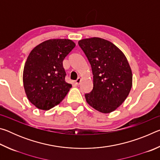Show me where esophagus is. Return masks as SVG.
I'll list each match as a JSON object with an SVG mask.
<instances>
[{
    "label": "esophagus",
    "mask_w": 160,
    "mask_h": 160,
    "mask_svg": "<svg viewBox=\"0 0 160 160\" xmlns=\"http://www.w3.org/2000/svg\"><path fill=\"white\" fill-rule=\"evenodd\" d=\"M80 82H81V78H78V79L76 80V81H75V85H79Z\"/></svg>",
    "instance_id": "1"
}]
</instances>
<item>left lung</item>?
<instances>
[{
	"label": "left lung",
	"mask_w": 160,
	"mask_h": 160,
	"mask_svg": "<svg viewBox=\"0 0 160 160\" xmlns=\"http://www.w3.org/2000/svg\"><path fill=\"white\" fill-rule=\"evenodd\" d=\"M91 65L93 89L85 94L89 105L99 112L115 111L132 88L131 68L123 53L112 42L99 37L78 42Z\"/></svg>",
	"instance_id": "8db88e82"
}]
</instances>
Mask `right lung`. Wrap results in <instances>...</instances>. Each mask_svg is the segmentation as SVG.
Instances as JSON below:
<instances>
[{"mask_svg": "<svg viewBox=\"0 0 160 160\" xmlns=\"http://www.w3.org/2000/svg\"><path fill=\"white\" fill-rule=\"evenodd\" d=\"M75 47L70 39H49L35 47L23 70L24 88L28 99L42 110L58 105L72 85L65 81L63 61Z\"/></svg>", "mask_w": 160, "mask_h": 160, "instance_id": "obj_1", "label": "right lung"}]
</instances>
